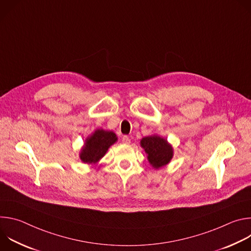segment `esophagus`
Listing matches in <instances>:
<instances>
[{"instance_id":"1","label":"esophagus","mask_w":251,"mask_h":251,"mask_svg":"<svg viewBox=\"0 0 251 251\" xmlns=\"http://www.w3.org/2000/svg\"><path fill=\"white\" fill-rule=\"evenodd\" d=\"M122 143H123V144H125V145H129L130 143H131V139L128 136H123Z\"/></svg>"}]
</instances>
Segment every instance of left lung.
<instances>
[{
    "instance_id": "left-lung-1",
    "label": "left lung",
    "mask_w": 251,
    "mask_h": 251,
    "mask_svg": "<svg viewBox=\"0 0 251 251\" xmlns=\"http://www.w3.org/2000/svg\"><path fill=\"white\" fill-rule=\"evenodd\" d=\"M141 147L144 149L150 165L159 170L168 165L174 156V148L167 139L154 134L143 137L140 141Z\"/></svg>"
}]
</instances>
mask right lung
<instances>
[{
  "mask_svg": "<svg viewBox=\"0 0 251 251\" xmlns=\"http://www.w3.org/2000/svg\"><path fill=\"white\" fill-rule=\"evenodd\" d=\"M117 140L118 138L113 131L96 129L85 139L84 145L80 149L81 162L88 165L97 164Z\"/></svg>",
  "mask_w": 251,
  "mask_h": 251,
  "instance_id": "1",
  "label": "right lung"
}]
</instances>
